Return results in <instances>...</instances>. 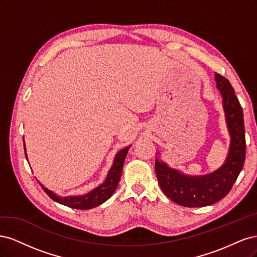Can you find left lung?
Listing matches in <instances>:
<instances>
[{"instance_id": "left-lung-1", "label": "left lung", "mask_w": 257, "mask_h": 257, "mask_svg": "<svg viewBox=\"0 0 257 257\" xmlns=\"http://www.w3.org/2000/svg\"><path fill=\"white\" fill-rule=\"evenodd\" d=\"M215 81L223 98L230 135L228 154L224 164L208 175L189 176L155 159V174L162 191L174 203L183 207H205L226 196L244 164L245 132L242 108L228 79L215 73Z\"/></svg>"}]
</instances>
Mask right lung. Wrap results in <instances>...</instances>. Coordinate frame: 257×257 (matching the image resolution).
Here are the masks:
<instances>
[{"instance_id":"add662e5","label":"right lung","mask_w":257,"mask_h":257,"mask_svg":"<svg viewBox=\"0 0 257 257\" xmlns=\"http://www.w3.org/2000/svg\"><path fill=\"white\" fill-rule=\"evenodd\" d=\"M131 148V146L124 148V149L120 150L118 153L115 154V158L113 160V164L110 168L109 172H108V175L105 179V181L98 185L97 188L94 190H92L91 192L84 194V195H79V196H66V197H61L57 195L56 193H53L52 191L46 189L45 186L41 184L43 190L46 192L47 195L53 199L57 203L67 206L69 208H74V209H79V210H85V209H92L94 207H97L99 205H102L103 203L110 198L112 194L114 193L116 186L119 184L121 174H122V168L124 161H125L127 151ZM25 152H26V147H25ZM26 157H27V152H26ZM28 159V157H27Z\"/></svg>"}]
</instances>
